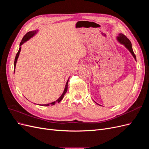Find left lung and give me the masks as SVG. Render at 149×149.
I'll use <instances>...</instances> for the list:
<instances>
[{"mask_svg": "<svg viewBox=\"0 0 149 149\" xmlns=\"http://www.w3.org/2000/svg\"><path fill=\"white\" fill-rule=\"evenodd\" d=\"M116 38L119 43H120L122 45H123L128 49V50L130 52V53L132 54V55L134 58V59L136 61V55H135V54L133 52L132 44H131V42H130V40L123 33L118 34V36L116 37Z\"/></svg>", "mask_w": 149, "mask_h": 149, "instance_id": "1", "label": "left lung"}]
</instances>
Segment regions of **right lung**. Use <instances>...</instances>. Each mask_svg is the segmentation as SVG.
<instances>
[{"instance_id": "1", "label": "right lung", "mask_w": 149, "mask_h": 149, "mask_svg": "<svg viewBox=\"0 0 149 149\" xmlns=\"http://www.w3.org/2000/svg\"><path fill=\"white\" fill-rule=\"evenodd\" d=\"M38 30H33V31H29V32L24 36V38H22V41H21V42H20V48H19V52H18V53H17L15 58V61H14V68H15V69L16 63H17V60H18V58H19V56L20 53V51H21V46H22V45H23L24 43H25L26 41H28V40H30L31 38H32V37H33V36H35L36 34H37V33H38ZM14 71H15V70H14ZM69 79H70V78H68V79L67 82H66V85H65V89H64L63 92V93H62V94L61 95V96H60L59 98H58L56 101H54V102H52L49 103V104H42V106H49V104H51V105H55V103H56V102H60L63 100V97H64V96H65V94H66V91H67V89H68V84ZM40 106H41V105H40Z\"/></svg>"}]
</instances>
